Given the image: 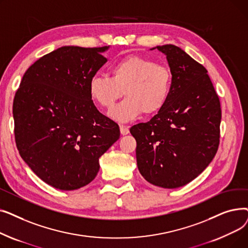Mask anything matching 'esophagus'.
Listing matches in <instances>:
<instances>
[{"label":"esophagus","instance_id":"esophagus-1","mask_svg":"<svg viewBox=\"0 0 248 248\" xmlns=\"http://www.w3.org/2000/svg\"><path fill=\"white\" fill-rule=\"evenodd\" d=\"M120 129H121V134L123 135V136H125V135H127L128 133H129V129H128V127H126L125 125H121L120 126Z\"/></svg>","mask_w":248,"mask_h":248}]
</instances>
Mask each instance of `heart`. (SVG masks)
<instances>
[{
  "label": "heart",
  "mask_w": 248,
  "mask_h": 248,
  "mask_svg": "<svg viewBox=\"0 0 248 248\" xmlns=\"http://www.w3.org/2000/svg\"><path fill=\"white\" fill-rule=\"evenodd\" d=\"M171 89L170 69L137 55L116 61L110 68V78L94 76L88 84L90 97L108 110L124 93L126 98L110 113L119 122L133 121L142 112L147 116L158 113L166 106Z\"/></svg>",
  "instance_id": "b5f03b06"
}]
</instances>
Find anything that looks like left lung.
Returning <instances> with one entry per match:
<instances>
[{
    "label": "left lung",
    "instance_id": "1",
    "mask_svg": "<svg viewBox=\"0 0 248 248\" xmlns=\"http://www.w3.org/2000/svg\"><path fill=\"white\" fill-rule=\"evenodd\" d=\"M167 57L172 89L164 108L129 132L137 140L139 171L149 183L182 187L199 176L219 146L221 108L206 68L184 50L157 46Z\"/></svg>",
    "mask_w": 248,
    "mask_h": 248
}]
</instances>
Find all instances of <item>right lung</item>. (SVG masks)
Returning a JSON list of instances; mask_svg holds the SVG:
<instances>
[{
  "label": "right lung",
  "mask_w": 248,
  "mask_h": 248,
  "mask_svg": "<svg viewBox=\"0 0 248 248\" xmlns=\"http://www.w3.org/2000/svg\"><path fill=\"white\" fill-rule=\"evenodd\" d=\"M109 46H63L25 72L13 102L19 154L48 185L70 191L86 186L99 158L120 139V126L100 113L88 84Z\"/></svg>",
  "instance_id": "add662e5"
}]
</instances>
